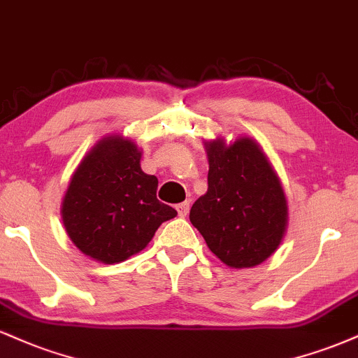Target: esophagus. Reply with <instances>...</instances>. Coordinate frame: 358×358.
Returning a JSON list of instances; mask_svg holds the SVG:
<instances>
[{
  "mask_svg": "<svg viewBox=\"0 0 358 358\" xmlns=\"http://www.w3.org/2000/svg\"><path fill=\"white\" fill-rule=\"evenodd\" d=\"M189 208H191V203H189V201H186V203H180V204H178L176 206V209H178V213H179V216H186V214L189 213Z\"/></svg>",
  "mask_w": 358,
  "mask_h": 358,
  "instance_id": "34e87169",
  "label": "esophagus"
}]
</instances>
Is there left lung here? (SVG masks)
I'll list each match as a JSON object with an SVG mask.
<instances>
[{"label": "left lung", "mask_w": 358, "mask_h": 358, "mask_svg": "<svg viewBox=\"0 0 358 358\" xmlns=\"http://www.w3.org/2000/svg\"><path fill=\"white\" fill-rule=\"evenodd\" d=\"M208 192L192 204V226L222 263L251 268L280 246L287 199L270 162L251 138L208 142Z\"/></svg>", "instance_id": "left-lung-1"}]
</instances>
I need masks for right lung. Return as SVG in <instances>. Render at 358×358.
I'll list each match as a JSON object with an SVG mask.
<instances>
[{"mask_svg":"<svg viewBox=\"0 0 358 358\" xmlns=\"http://www.w3.org/2000/svg\"><path fill=\"white\" fill-rule=\"evenodd\" d=\"M155 176L141 169L137 145L119 136L100 141L80 162L63 199V222L75 246L107 264L149 245L178 211L157 199Z\"/></svg>","mask_w":358,"mask_h":358,"instance_id":"add662e5","label":"right lung"}]
</instances>
